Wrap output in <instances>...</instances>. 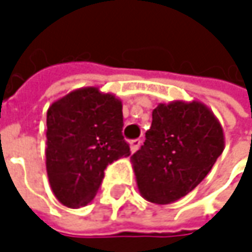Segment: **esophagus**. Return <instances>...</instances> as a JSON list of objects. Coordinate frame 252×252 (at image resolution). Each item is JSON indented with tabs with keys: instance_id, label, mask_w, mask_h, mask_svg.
<instances>
[{
	"instance_id": "34e87169",
	"label": "esophagus",
	"mask_w": 252,
	"mask_h": 252,
	"mask_svg": "<svg viewBox=\"0 0 252 252\" xmlns=\"http://www.w3.org/2000/svg\"><path fill=\"white\" fill-rule=\"evenodd\" d=\"M140 146H141V140H140V138L131 140V143H129V147H131V152H132V153L137 152V150L140 149Z\"/></svg>"
}]
</instances>
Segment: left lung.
<instances>
[{"mask_svg":"<svg viewBox=\"0 0 252 252\" xmlns=\"http://www.w3.org/2000/svg\"><path fill=\"white\" fill-rule=\"evenodd\" d=\"M152 118L144 144L131 159L141 195L169 204L210 172L225 147L223 129L200 102L160 103Z\"/></svg>","mask_w":252,"mask_h":252,"instance_id":"1","label":"left lung"}]
</instances>
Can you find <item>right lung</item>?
<instances>
[{
  "label": "right lung",
  "instance_id": "right-lung-1",
  "mask_svg": "<svg viewBox=\"0 0 252 252\" xmlns=\"http://www.w3.org/2000/svg\"><path fill=\"white\" fill-rule=\"evenodd\" d=\"M46 171L55 197L67 207L86 206L105 169L131 155L123 135V105L96 87L78 89L46 114Z\"/></svg>",
  "mask_w": 252,
  "mask_h": 252
}]
</instances>
